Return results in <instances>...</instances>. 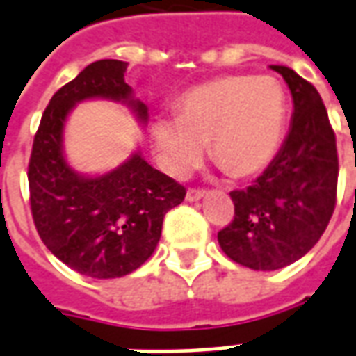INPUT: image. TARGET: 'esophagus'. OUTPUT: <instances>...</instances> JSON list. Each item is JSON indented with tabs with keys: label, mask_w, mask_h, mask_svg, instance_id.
I'll return each instance as SVG.
<instances>
[{
	"label": "esophagus",
	"mask_w": 356,
	"mask_h": 356,
	"mask_svg": "<svg viewBox=\"0 0 356 356\" xmlns=\"http://www.w3.org/2000/svg\"><path fill=\"white\" fill-rule=\"evenodd\" d=\"M205 196V191H202V188H188L186 191V200L188 202H198V200H202Z\"/></svg>",
	"instance_id": "obj_1"
}]
</instances>
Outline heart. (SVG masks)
<instances>
[{
    "label": "heart",
    "instance_id": "heart-1",
    "mask_svg": "<svg viewBox=\"0 0 356 356\" xmlns=\"http://www.w3.org/2000/svg\"><path fill=\"white\" fill-rule=\"evenodd\" d=\"M285 124L286 97L275 79L225 75L179 97L177 118H156L152 145L158 162L175 177H185L209 143L213 162L245 179L272 164Z\"/></svg>",
    "mask_w": 356,
    "mask_h": 356
}]
</instances>
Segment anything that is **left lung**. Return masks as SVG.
I'll return each mask as SVG.
<instances>
[{"mask_svg": "<svg viewBox=\"0 0 356 356\" xmlns=\"http://www.w3.org/2000/svg\"><path fill=\"white\" fill-rule=\"evenodd\" d=\"M292 94V122L281 151L251 186L232 191L234 220L218 232L226 257L251 270H279L302 259L330 222L338 151L317 88L285 65H272Z\"/></svg>", "mask_w": 356, "mask_h": 356, "instance_id": "1", "label": "left lung"}]
</instances>
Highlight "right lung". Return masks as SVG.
I'll use <instances>...</instances> for the list:
<instances>
[{
    "mask_svg": "<svg viewBox=\"0 0 356 356\" xmlns=\"http://www.w3.org/2000/svg\"><path fill=\"white\" fill-rule=\"evenodd\" d=\"M126 67L120 60H97L64 84L41 117L28 165L39 238L71 270L96 279L138 270L156 249L165 213L186 194L185 186L154 170L139 151L97 177L81 175L65 160V118L79 102H122L139 122H147V105L131 97Z\"/></svg>",
    "mask_w": 356,
    "mask_h": 356,
    "instance_id": "1",
    "label": "right lung"
}]
</instances>
